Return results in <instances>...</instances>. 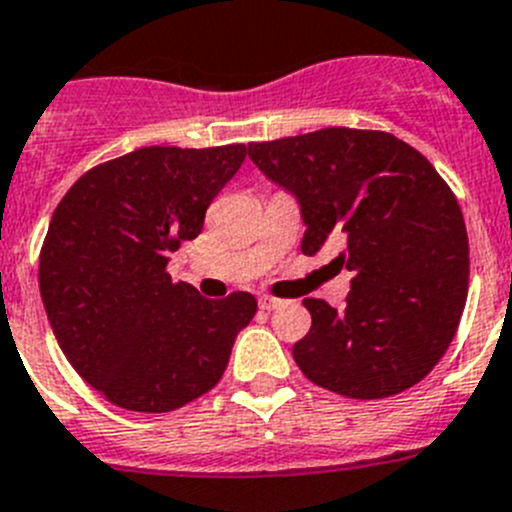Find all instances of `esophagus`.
<instances>
[{
	"mask_svg": "<svg viewBox=\"0 0 512 512\" xmlns=\"http://www.w3.org/2000/svg\"><path fill=\"white\" fill-rule=\"evenodd\" d=\"M259 307L261 309H276V307H281V299L271 297V294H264V297L259 299Z\"/></svg>",
	"mask_w": 512,
	"mask_h": 512,
	"instance_id": "esophagus-1",
	"label": "esophagus"
}]
</instances>
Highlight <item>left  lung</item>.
<instances>
[{
    "instance_id": "obj_1",
    "label": "left lung",
    "mask_w": 512,
    "mask_h": 512,
    "mask_svg": "<svg viewBox=\"0 0 512 512\" xmlns=\"http://www.w3.org/2000/svg\"><path fill=\"white\" fill-rule=\"evenodd\" d=\"M248 157L297 195L302 251L332 246V264L353 271L340 312L304 299L299 370L348 398L416 386L454 340L470 284L462 208L434 164L388 131L348 126L253 142Z\"/></svg>"
}]
</instances>
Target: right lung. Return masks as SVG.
I'll use <instances>...</instances> for the list:
<instances>
[{
  "label": "right lung",
  "mask_w": 512,
  "mask_h": 512,
  "mask_svg": "<svg viewBox=\"0 0 512 512\" xmlns=\"http://www.w3.org/2000/svg\"><path fill=\"white\" fill-rule=\"evenodd\" d=\"M246 144L142 147L73 182L40 248V294L60 350L106 401L164 414L208 393L256 299H205L167 274Z\"/></svg>",
  "instance_id": "1"
}]
</instances>
